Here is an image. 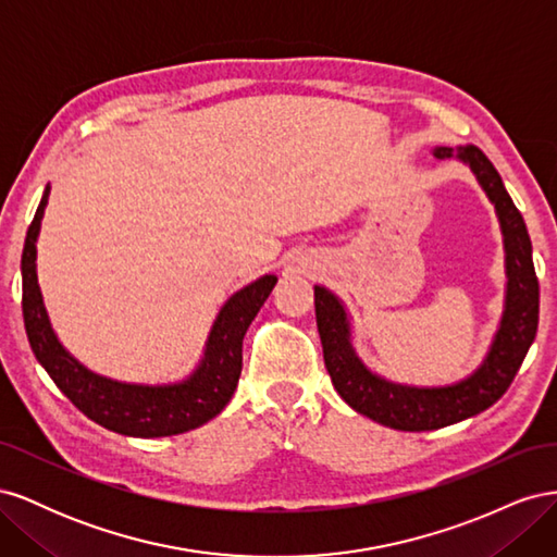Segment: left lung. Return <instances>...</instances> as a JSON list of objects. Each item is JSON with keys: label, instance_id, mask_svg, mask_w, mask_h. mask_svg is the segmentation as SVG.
<instances>
[{"label": "left lung", "instance_id": "obj_1", "mask_svg": "<svg viewBox=\"0 0 557 557\" xmlns=\"http://www.w3.org/2000/svg\"><path fill=\"white\" fill-rule=\"evenodd\" d=\"M434 158H458L469 164L487 199L495 205L507 250V305L495 342L476 372L444 387L399 385L372 374L352 350L350 323L342 301L320 285L313 288L318 334L336 393L358 413L404 432L440 430L493 407L509 391L539 325V281L532 262V242L525 221L493 162L476 146H440L434 148Z\"/></svg>", "mask_w": 557, "mask_h": 557}]
</instances>
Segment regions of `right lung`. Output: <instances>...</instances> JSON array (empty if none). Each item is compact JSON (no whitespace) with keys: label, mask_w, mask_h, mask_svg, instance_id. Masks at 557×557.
I'll return each instance as SVG.
<instances>
[{"label":"right lung","mask_w":557,"mask_h":557,"mask_svg":"<svg viewBox=\"0 0 557 557\" xmlns=\"http://www.w3.org/2000/svg\"><path fill=\"white\" fill-rule=\"evenodd\" d=\"M50 188L46 185L39 209L32 221L21 272H23V320L37 360L72 399L78 411L102 428L127 436H172L209 423L221 413L237 391L242 374V344L252 318L274 290L276 276L267 274L232 295L218 313L199 367L174 385H132L92 374L62 348L50 327L37 281V237Z\"/></svg>","instance_id":"1"}]
</instances>
